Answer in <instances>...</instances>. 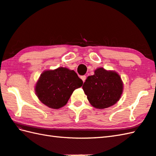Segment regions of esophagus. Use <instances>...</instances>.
<instances>
[{
    "label": "esophagus",
    "instance_id": "1",
    "mask_svg": "<svg viewBox=\"0 0 156 156\" xmlns=\"http://www.w3.org/2000/svg\"><path fill=\"white\" fill-rule=\"evenodd\" d=\"M80 78H81V79L82 80V81L84 82L85 80H86V78H87V76H80Z\"/></svg>",
    "mask_w": 156,
    "mask_h": 156
}]
</instances>
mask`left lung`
<instances>
[{
	"instance_id": "obj_1",
	"label": "left lung",
	"mask_w": 156,
	"mask_h": 156,
	"mask_svg": "<svg viewBox=\"0 0 156 156\" xmlns=\"http://www.w3.org/2000/svg\"><path fill=\"white\" fill-rule=\"evenodd\" d=\"M89 102L96 108H106L117 103L123 90V84L117 72L98 68L89 76L82 86Z\"/></svg>"
}]
</instances>
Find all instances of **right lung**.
Segmentation results:
<instances>
[{"label": "right lung", "mask_w": 156, "mask_h": 156, "mask_svg": "<svg viewBox=\"0 0 156 156\" xmlns=\"http://www.w3.org/2000/svg\"><path fill=\"white\" fill-rule=\"evenodd\" d=\"M83 82L77 74L68 68L59 67L54 70H45L35 85V93L43 104L58 109L64 107L76 88Z\"/></svg>", "instance_id": "add662e5"}]
</instances>
